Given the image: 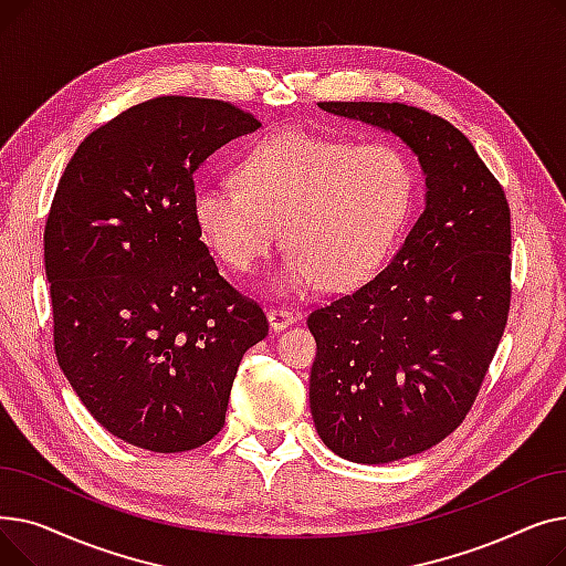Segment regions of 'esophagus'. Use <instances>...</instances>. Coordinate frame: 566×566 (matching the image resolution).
Segmentation results:
<instances>
[{
  "label": "esophagus",
  "instance_id": "1",
  "mask_svg": "<svg viewBox=\"0 0 566 566\" xmlns=\"http://www.w3.org/2000/svg\"><path fill=\"white\" fill-rule=\"evenodd\" d=\"M268 323H271V331L280 333V331L289 328V325L293 323V312H289V310H280V307L268 310Z\"/></svg>",
  "mask_w": 566,
  "mask_h": 566
}]
</instances>
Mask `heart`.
Segmentation results:
<instances>
[{
  "instance_id": "heart-1",
  "label": "heart",
  "mask_w": 566,
  "mask_h": 566,
  "mask_svg": "<svg viewBox=\"0 0 566 566\" xmlns=\"http://www.w3.org/2000/svg\"><path fill=\"white\" fill-rule=\"evenodd\" d=\"M415 174L395 146L350 144L307 130L268 135L241 158L235 184H201L195 224L213 254L248 273L284 227L289 254L273 286L301 293L369 282L410 218Z\"/></svg>"
}]
</instances>
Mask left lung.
<instances>
[{"mask_svg": "<svg viewBox=\"0 0 566 566\" xmlns=\"http://www.w3.org/2000/svg\"><path fill=\"white\" fill-rule=\"evenodd\" d=\"M318 107L395 133L427 176L424 211L392 261L307 318L321 440L342 459L390 463L448 438L480 395L512 303L510 203L444 118L403 103Z\"/></svg>", "mask_w": 566, "mask_h": 566, "instance_id": "left-lung-1", "label": "left lung"}]
</instances>
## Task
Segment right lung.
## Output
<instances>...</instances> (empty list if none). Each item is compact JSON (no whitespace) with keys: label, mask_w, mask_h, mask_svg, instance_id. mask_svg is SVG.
Here are the masks:
<instances>
[{"label":"right lung","mask_w":566,"mask_h":566,"mask_svg":"<svg viewBox=\"0 0 566 566\" xmlns=\"http://www.w3.org/2000/svg\"><path fill=\"white\" fill-rule=\"evenodd\" d=\"M259 126L224 101L158 96L96 128L59 178L43 235L56 363L135 448L218 436L243 353L268 335L192 218L197 167Z\"/></svg>","instance_id":"1"}]
</instances>
